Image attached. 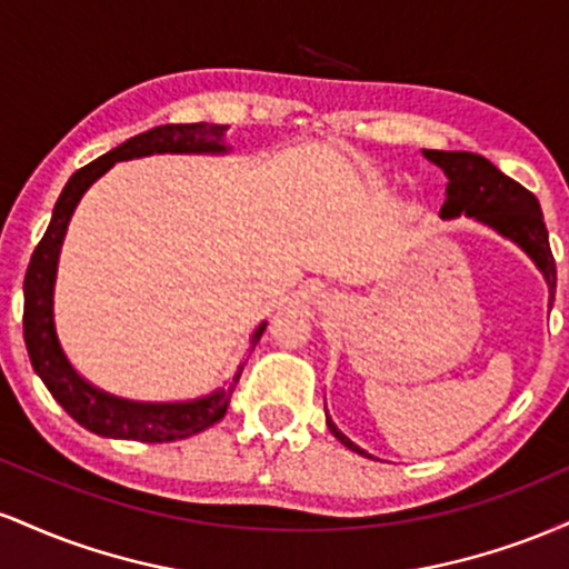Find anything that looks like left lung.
<instances>
[{
	"mask_svg": "<svg viewBox=\"0 0 569 569\" xmlns=\"http://www.w3.org/2000/svg\"><path fill=\"white\" fill-rule=\"evenodd\" d=\"M422 154L447 176V200H443L439 217H468L495 230L500 238L519 246L538 267L540 276L546 278L548 299H553V291H557V262H553L551 246H548L543 211H540V202L530 189L521 187L519 181L508 179L506 173L498 171L481 154L441 152V149H422ZM326 426L335 433V439L342 441L352 452L371 457L367 449L352 443L335 426L329 411H326Z\"/></svg>",
	"mask_w": 569,
	"mask_h": 569,
	"instance_id": "1",
	"label": "left lung"
}]
</instances>
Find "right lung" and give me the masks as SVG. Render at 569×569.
Wrapping results in <instances>:
<instances>
[{"instance_id":"1","label":"right lung","mask_w":569,"mask_h":569,"mask_svg":"<svg viewBox=\"0 0 569 569\" xmlns=\"http://www.w3.org/2000/svg\"><path fill=\"white\" fill-rule=\"evenodd\" d=\"M227 126L211 122H184V126H160L147 133L133 136L112 152L90 162L77 171L63 187L61 198L56 200L53 219L42 240L31 253L29 270L23 280V339L29 350L31 367L44 382V388L90 433L107 436V439H130L162 443L176 439H189L200 430L211 428L224 417L230 407V396L238 382L240 371L230 385L217 388L213 393L189 398V401H130L96 388L71 367L69 356L61 348L56 331V276L61 246L67 238L69 221L74 208L80 206L82 194L101 179L114 162L149 158V154H227L230 147L224 143ZM267 321L253 329L248 342L257 345L264 335Z\"/></svg>"}]
</instances>
